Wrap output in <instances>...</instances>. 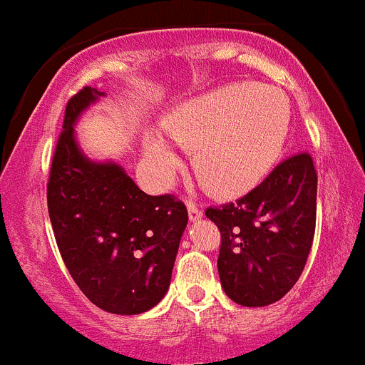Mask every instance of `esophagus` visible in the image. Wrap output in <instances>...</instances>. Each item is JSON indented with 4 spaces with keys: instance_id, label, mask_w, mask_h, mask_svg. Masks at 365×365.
<instances>
[{
    "instance_id": "1",
    "label": "esophagus",
    "mask_w": 365,
    "mask_h": 365,
    "mask_svg": "<svg viewBox=\"0 0 365 365\" xmlns=\"http://www.w3.org/2000/svg\"><path fill=\"white\" fill-rule=\"evenodd\" d=\"M186 205H188L190 219H192V221H197V219L202 215V208H201V206H199L195 201H192V199H188V201H186Z\"/></svg>"
}]
</instances>
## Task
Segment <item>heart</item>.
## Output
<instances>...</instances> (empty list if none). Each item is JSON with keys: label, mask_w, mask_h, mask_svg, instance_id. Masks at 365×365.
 Instances as JSON below:
<instances>
[{"label": "heart", "mask_w": 365, "mask_h": 365, "mask_svg": "<svg viewBox=\"0 0 365 365\" xmlns=\"http://www.w3.org/2000/svg\"><path fill=\"white\" fill-rule=\"evenodd\" d=\"M292 109L289 96L272 86L241 82L197 96L164 120L173 143L193 151V170L206 190L222 195L254 186L285 146ZM148 159L172 173L179 157L159 133L144 138Z\"/></svg>", "instance_id": "obj_1"}]
</instances>
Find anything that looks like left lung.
<instances>
[{
	"instance_id": "left-lung-1",
	"label": "left lung",
	"mask_w": 365,
	"mask_h": 365,
	"mask_svg": "<svg viewBox=\"0 0 365 365\" xmlns=\"http://www.w3.org/2000/svg\"><path fill=\"white\" fill-rule=\"evenodd\" d=\"M316 175L311 153L287 157L243 197L208 206L221 234L222 289L243 307H265L296 285L316 228Z\"/></svg>"
}]
</instances>
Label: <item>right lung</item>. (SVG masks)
I'll return each mask as SVG.
<instances>
[{
    "instance_id": "right-lung-1",
    "label": "right lung",
    "mask_w": 365,
    "mask_h": 365,
    "mask_svg": "<svg viewBox=\"0 0 365 365\" xmlns=\"http://www.w3.org/2000/svg\"><path fill=\"white\" fill-rule=\"evenodd\" d=\"M100 95L86 86L67 102L47 208L63 263L89 302L113 314H140L166 294L188 210L173 193H144L117 164L83 157L73 125Z\"/></svg>"
}]
</instances>
